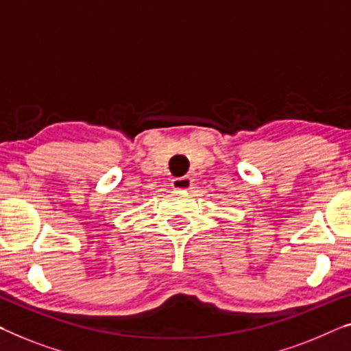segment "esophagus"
<instances>
[{"instance_id":"1","label":"esophagus","mask_w":351,"mask_h":351,"mask_svg":"<svg viewBox=\"0 0 351 351\" xmlns=\"http://www.w3.org/2000/svg\"><path fill=\"white\" fill-rule=\"evenodd\" d=\"M171 186H173V189L189 191L191 187H192V180H191V176L173 178V180H171Z\"/></svg>"}]
</instances>
